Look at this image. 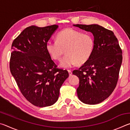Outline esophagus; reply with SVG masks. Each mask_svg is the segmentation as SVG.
Wrapping results in <instances>:
<instances>
[{"mask_svg": "<svg viewBox=\"0 0 130 130\" xmlns=\"http://www.w3.org/2000/svg\"><path fill=\"white\" fill-rule=\"evenodd\" d=\"M68 72H69V76H71L72 74V70H68Z\"/></svg>", "mask_w": 130, "mask_h": 130, "instance_id": "1", "label": "esophagus"}]
</instances>
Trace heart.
<instances>
[{
  "instance_id": "heart-1",
  "label": "heart",
  "mask_w": 130,
  "mask_h": 130,
  "mask_svg": "<svg viewBox=\"0 0 130 130\" xmlns=\"http://www.w3.org/2000/svg\"><path fill=\"white\" fill-rule=\"evenodd\" d=\"M95 41L89 33H83L73 28H65L57 35L56 41H49L46 49L54 60L62 59L60 65L63 68H71L76 63L81 65L88 61L93 54Z\"/></svg>"
}]
</instances>
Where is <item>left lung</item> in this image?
<instances>
[{
	"label": "left lung",
	"mask_w": 130,
	"mask_h": 130,
	"mask_svg": "<svg viewBox=\"0 0 130 130\" xmlns=\"http://www.w3.org/2000/svg\"><path fill=\"white\" fill-rule=\"evenodd\" d=\"M91 32L95 47L89 60L73 74L79 78L78 98L87 104H97L111 95L117 84L122 50L113 31L98 25H73Z\"/></svg>",
	"instance_id": "1"
}]
</instances>
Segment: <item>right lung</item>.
I'll return each mask as SVG.
<instances>
[{"mask_svg": "<svg viewBox=\"0 0 130 130\" xmlns=\"http://www.w3.org/2000/svg\"><path fill=\"white\" fill-rule=\"evenodd\" d=\"M58 26L25 28L12 43L10 69L22 94L35 106L56 103L60 89L69 77L59 69L46 49V44Z\"/></svg>", "mask_w": 130, "mask_h": 130, "instance_id": "add662e5", "label": "right lung"}]
</instances>
